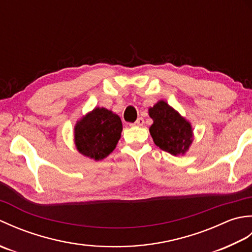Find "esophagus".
Wrapping results in <instances>:
<instances>
[{
    "mask_svg": "<svg viewBox=\"0 0 252 252\" xmlns=\"http://www.w3.org/2000/svg\"><path fill=\"white\" fill-rule=\"evenodd\" d=\"M130 126H144V119H143V118H138V119H137L134 123H131Z\"/></svg>",
    "mask_w": 252,
    "mask_h": 252,
    "instance_id": "obj_1",
    "label": "esophagus"
}]
</instances>
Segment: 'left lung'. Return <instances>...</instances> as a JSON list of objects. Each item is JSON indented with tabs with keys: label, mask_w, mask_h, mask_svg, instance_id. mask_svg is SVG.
Wrapping results in <instances>:
<instances>
[{
	"label": "left lung",
	"mask_w": 252,
	"mask_h": 252,
	"mask_svg": "<svg viewBox=\"0 0 252 252\" xmlns=\"http://www.w3.org/2000/svg\"><path fill=\"white\" fill-rule=\"evenodd\" d=\"M149 116L154 120L149 132L155 144L174 156L185 154L192 142L190 123L163 100L149 108Z\"/></svg>",
	"instance_id": "obj_1"
}]
</instances>
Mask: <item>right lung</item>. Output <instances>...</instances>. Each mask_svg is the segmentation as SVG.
I'll return each mask as SVG.
<instances>
[{
	"label": "right lung",
	"instance_id": "obj_1",
	"mask_svg": "<svg viewBox=\"0 0 252 252\" xmlns=\"http://www.w3.org/2000/svg\"><path fill=\"white\" fill-rule=\"evenodd\" d=\"M122 122L106 108H95L74 127V142L82 155L101 160L114 151L120 140Z\"/></svg>",
	"mask_w": 252,
	"mask_h": 252
}]
</instances>
